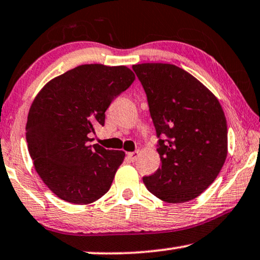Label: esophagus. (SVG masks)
<instances>
[{
	"mask_svg": "<svg viewBox=\"0 0 260 260\" xmlns=\"http://www.w3.org/2000/svg\"><path fill=\"white\" fill-rule=\"evenodd\" d=\"M138 155H139V152L138 151H134V152H129V153H127V157L131 159V160L134 161L136 159L138 158Z\"/></svg>",
	"mask_w": 260,
	"mask_h": 260,
	"instance_id": "obj_1",
	"label": "esophagus"
}]
</instances>
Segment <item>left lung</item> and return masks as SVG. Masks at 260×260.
I'll return each instance as SVG.
<instances>
[{"instance_id": "left-lung-1", "label": "left lung", "mask_w": 260, "mask_h": 260, "mask_svg": "<svg viewBox=\"0 0 260 260\" xmlns=\"http://www.w3.org/2000/svg\"><path fill=\"white\" fill-rule=\"evenodd\" d=\"M146 92L161 165L143 181L169 203L196 199L227 157V122L220 102L200 81L172 64L132 67Z\"/></svg>"}]
</instances>
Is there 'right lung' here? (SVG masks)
Instances as JSON below:
<instances>
[{"label": "right lung", "mask_w": 260, "mask_h": 260, "mask_svg": "<svg viewBox=\"0 0 260 260\" xmlns=\"http://www.w3.org/2000/svg\"><path fill=\"white\" fill-rule=\"evenodd\" d=\"M136 76L127 67L85 64L47 83L28 113L26 140L34 168L52 192L75 205L110 189L124 152L89 145L106 110Z\"/></svg>", "instance_id": "add662e5"}]
</instances>
